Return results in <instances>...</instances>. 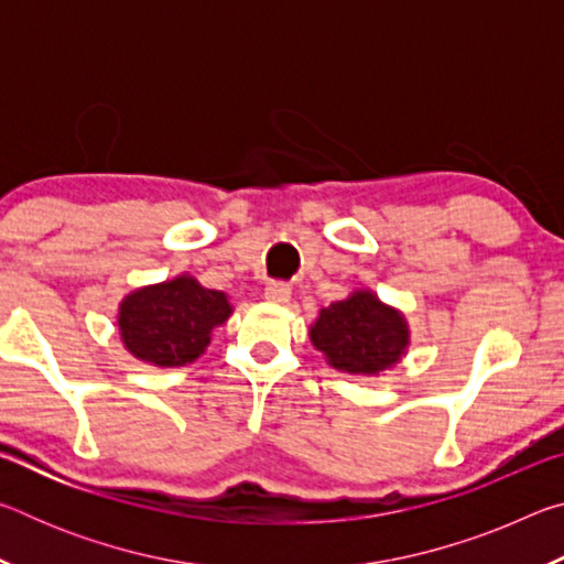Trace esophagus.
I'll return each instance as SVG.
<instances>
[{"mask_svg": "<svg viewBox=\"0 0 564 564\" xmlns=\"http://www.w3.org/2000/svg\"><path fill=\"white\" fill-rule=\"evenodd\" d=\"M265 301L271 303H289L291 301V285L283 283V281H271L265 285Z\"/></svg>", "mask_w": 564, "mask_h": 564, "instance_id": "obj_1", "label": "esophagus"}]
</instances>
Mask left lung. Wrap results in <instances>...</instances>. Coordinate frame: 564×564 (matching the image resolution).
<instances>
[{
    "label": "left lung",
    "instance_id": "1",
    "mask_svg": "<svg viewBox=\"0 0 564 564\" xmlns=\"http://www.w3.org/2000/svg\"><path fill=\"white\" fill-rule=\"evenodd\" d=\"M408 338L405 318L368 291L330 303L311 328L313 346L330 366L358 376L393 368L408 348Z\"/></svg>",
    "mask_w": 564,
    "mask_h": 564
}]
</instances>
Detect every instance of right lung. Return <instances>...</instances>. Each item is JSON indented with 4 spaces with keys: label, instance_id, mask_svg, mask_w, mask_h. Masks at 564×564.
<instances>
[{
    "label": "right lung",
    "instance_id": "1",
    "mask_svg": "<svg viewBox=\"0 0 564 564\" xmlns=\"http://www.w3.org/2000/svg\"><path fill=\"white\" fill-rule=\"evenodd\" d=\"M231 316L221 291L204 289L191 275L133 291L119 308L123 346L161 368L186 366L212 343V330Z\"/></svg>",
    "mask_w": 564,
    "mask_h": 564
}]
</instances>
